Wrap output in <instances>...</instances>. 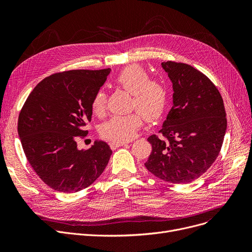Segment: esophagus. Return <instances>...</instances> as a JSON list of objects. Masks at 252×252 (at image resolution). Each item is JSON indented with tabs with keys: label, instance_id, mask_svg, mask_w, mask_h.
<instances>
[{
	"label": "esophagus",
	"instance_id": "34e87169",
	"mask_svg": "<svg viewBox=\"0 0 252 252\" xmlns=\"http://www.w3.org/2000/svg\"><path fill=\"white\" fill-rule=\"evenodd\" d=\"M127 143L126 142H112L110 143V147L111 148H117V147H121V146H124V145H126Z\"/></svg>",
	"mask_w": 252,
	"mask_h": 252
}]
</instances>
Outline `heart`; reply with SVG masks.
Listing matches in <instances>:
<instances>
[{
	"mask_svg": "<svg viewBox=\"0 0 252 252\" xmlns=\"http://www.w3.org/2000/svg\"><path fill=\"white\" fill-rule=\"evenodd\" d=\"M114 84L131 93L130 108L138 111L126 115H113L101 126V135L115 142L133 139L143 125V117L148 123L159 121L168 103V91L165 84L158 78H150L143 66L131 64L125 67L115 78ZM107 96L99 90L93 97L92 111L101 116L105 112Z\"/></svg>",
	"mask_w": 252,
	"mask_h": 252,
	"instance_id": "heart-1",
	"label": "heart"
}]
</instances>
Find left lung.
<instances>
[{"label": "left lung", "mask_w": 252, "mask_h": 252, "mask_svg": "<svg viewBox=\"0 0 252 252\" xmlns=\"http://www.w3.org/2000/svg\"><path fill=\"white\" fill-rule=\"evenodd\" d=\"M161 65L173 83L174 105L158 131L161 138H148L152 152L145 166L160 180L187 184L202 176L219 156L226 110L218 88L201 71L182 62Z\"/></svg>", "instance_id": "1"}]
</instances>
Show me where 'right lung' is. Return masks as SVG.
Wrapping results in <instances>:
<instances>
[{
  "instance_id": "add662e5",
  "label": "right lung",
  "mask_w": 252,
  "mask_h": 252,
  "mask_svg": "<svg viewBox=\"0 0 252 252\" xmlns=\"http://www.w3.org/2000/svg\"><path fill=\"white\" fill-rule=\"evenodd\" d=\"M110 68L75 69L47 76L32 91L18 117V135L26 158L46 185L64 193L86 189L107 165L112 151L97 141L77 149L92 118V100Z\"/></svg>"
}]
</instances>
